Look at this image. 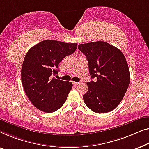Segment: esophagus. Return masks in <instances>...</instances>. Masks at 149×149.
I'll list each match as a JSON object with an SVG mask.
<instances>
[{
    "label": "esophagus",
    "instance_id": "obj_1",
    "mask_svg": "<svg viewBox=\"0 0 149 149\" xmlns=\"http://www.w3.org/2000/svg\"><path fill=\"white\" fill-rule=\"evenodd\" d=\"M73 84H74V85L77 86V85L80 84V82H73Z\"/></svg>",
    "mask_w": 149,
    "mask_h": 149
}]
</instances>
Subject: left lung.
Segmentation results:
<instances>
[{"label":"left lung","mask_w":149,"mask_h":149,"mask_svg":"<svg viewBox=\"0 0 149 149\" xmlns=\"http://www.w3.org/2000/svg\"><path fill=\"white\" fill-rule=\"evenodd\" d=\"M88 61L89 73L95 81L87 82L83 95L90 109L98 113L111 111L122 100L130 76L126 59L120 50L103 41L79 45Z\"/></svg>","instance_id":"obj_1"}]
</instances>
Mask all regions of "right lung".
Wrapping results in <instances>:
<instances>
[{
  "label": "right lung",
  "instance_id": "1",
  "mask_svg": "<svg viewBox=\"0 0 149 149\" xmlns=\"http://www.w3.org/2000/svg\"><path fill=\"white\" fill-rule=\"evenodd\" d=\"M76 43L45 40L29 50L22 65V81L26 95L38 109L56 111L63 105L73 84L51 78L57 74L58 64L77 49Z\"/></svg>",
  "mask_w": 149,
  "mask_h": 149
}]
</instances>
